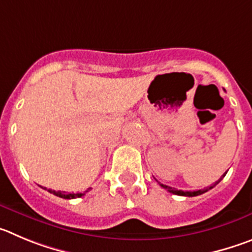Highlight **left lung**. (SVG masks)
Segmentation results:
<instances>
[{"mask_svg": "<svg viewBox=\"0 0 252 252\" xmlns=\"http://www.w3.org/2000/svg\"><path fill=\"white\" fill-rule=\"evenodd\" d=\"M226 173H227V172H226ZM226 173L222 174L221 178H220L219 181H216V182H215L212 186H210V187L205 188V189H198V191H193V192H192V191H181V189H176V188H172V187H169V186L162 185V183H159V185H160V187H163L164 189H167V191L171 192V193H173V194H178V196H186V197H194V196H199V194L205 193V192H207L208 189H211V188H214L215 186H216L217 183H219L220 181H221L222 178L226 176Z\"/></svg>", "mask_w": 252, "mask_h": 252, "instance_id": "obj_1", "label": "left lung"}]
</instances>
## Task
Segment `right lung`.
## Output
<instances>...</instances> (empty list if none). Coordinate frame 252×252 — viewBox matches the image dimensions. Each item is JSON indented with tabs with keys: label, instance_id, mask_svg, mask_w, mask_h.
Returning a JSON list of instances; mask_svg holds the SVG:
<instances>
[{
	"label": "right lung",
	"instance_id": "right-lung-1",
	"mask_svg": "<svg viewBox=\"0 0 252 252\" xmlns=\"http://www.w3.org/2000/svg\"><path fill=\"white\" fill-rule=\"evenodd\" d=\"M46 189V188H45ZM50 193L55 194V196L61 197V198L65 199H71V198H79V197L84 196L85 193H66V192H61V191H53V189H47Z\"/></svg>",
	"mask_w": 252,
	"mask_h": 252
}]
</instances>
